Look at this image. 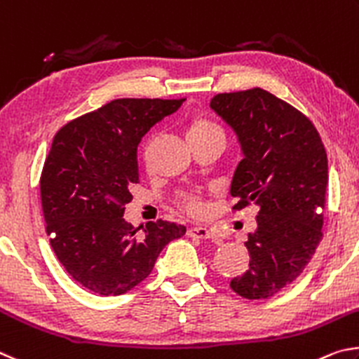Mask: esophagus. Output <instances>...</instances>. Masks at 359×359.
I'll return each mask as SVG.
<instances>
[{
  "mask_svg": "<svg viewBox=\"0 0 359 359\" xmlns=\"http://www.w3.org/2000/svg\"><path fill=\"white\" fill-rule=\"evenodd\" d=\"M187 235L192 238H202V240H210V238H215V231H211L205 227H191L187 230Z\"/></svg>",
  "mask_w": 359,
  "mask_h": 359,
  "instance_id": "34e87169",
  "label": "esophagus"
}]
</instances>
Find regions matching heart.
I'll use <instances>...</instances> for the list:
<instances>
[{"label":"heart","mask_w":359,"mask_h":359,"mask_svg":"<svg viewBox=\"0 0 359 359\" xmlns=\"http://www.w3.org/2000/svg\"><path fill=\"white\" fill-rule=\"evenodd\" d=\"M212 134H222V129L208 118L197 116L187 126V137H189V140H196V138H203ZM178 203L181 208L186 210L192 216H202L206 211L205 198L198 196V194H180Z\"/></svg>","instance_id":"b5f03b06"}]
</instances>
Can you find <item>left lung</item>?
<instances>
[{
  "mask_svg": "<svg viewBox=\"0 0 359 359\" xmlns=\"http://www.w3.org/2000/svg\"><path fill=\"white\" fill-rule=\"evenodd\" d=\"M210 105L233 128L244 153L231 181V210L259 208L257 230L244 243L249 269L230 287L241 298L265 299L304 271L322 241L326 151L304 113L262 88L216 94Z\"/></svg>",
  "mask_w": 359,
  "mask_h": 359,
  "instance_id": "8db88e82",
  "label": "left lung"
}]
</instances>
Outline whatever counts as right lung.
Wrapping results in <instances>:
<instances>
[{"instance_id":"obj_1","label":"right lung","mask_w":359,"mask_h":359,"mask_svg":"<svg viewBox=\"0 0 359 359\" xmlns=\"http://www.w3.org/2000/svg\"><path fill=\"white\" fill-rule=\"evenodd\" d=\"M181 99H115L56 132L41 173V202L50 246L71 278L102 297L147 279L161 250L184 225L148 222L142 231L123 219L138 183L137 147L172 115Z\"/></svg>"}]
</instances>
